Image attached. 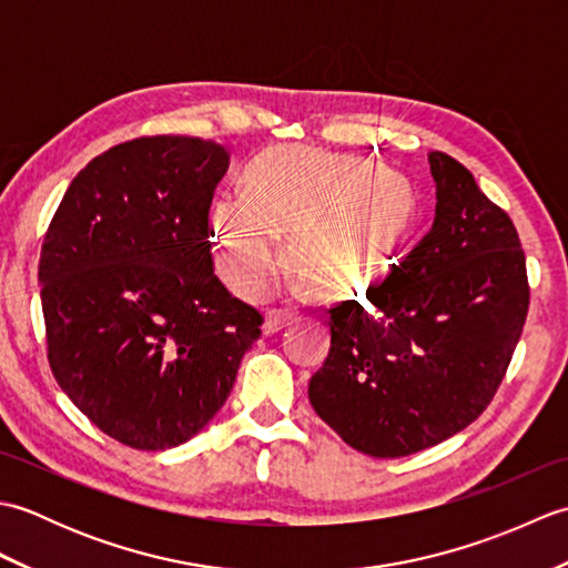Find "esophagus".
<instances>
[{
    "instance_id": "esophagus-1",
    "label": "esophagus",
    "mask_w": 568,
    "mask_h": 568,
    "mask_svg": "<svg viewBox=\"0 0 568 568\" xmlns=\"http://www.w3.org/2000/svg\"><path fill=\"white\" fill-rule=\"evenodd\" d=\"M293 322H295V317L291 315V312H285V310H265L263 334L271 336V334H275V332L291 327Z\"/></svg>"
}]
</instances>
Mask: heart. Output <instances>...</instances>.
<instances>
[{
	"label": "heart",
	"mask_w": 568,
	"mask_h": 568,
	"mask_svg": "<svg viewBox=\"0 0 568 568\" xmlns=\"http://www.w3.org/2000/svg\"><path fill=\"white\" fill-rule=\"evenodd\" d=\"M417 216L409 180L352 153L312 146L263 151L246 195L212 207L216 261L239 293L261 295L283 265L324 303H352L388 277Z\"/></svg>",
	"instance_id": "obj_1"
}]
</instances>
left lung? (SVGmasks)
Wrapping results in <instances>:
<instances>
[{
    "label": "left lung",
    "mask_w": 568,
    "mask_h": 568,
    "mask_svg": "<svg viewBox=\"0 0 568 568\" xmlns=\"http://www.w3.org/2000/svg\"><path fill=\"white\" fill-rule=\"evenodd\" d=\"M434 224L366 293L332 310V346L310 403L339 437L376 458L427 449L490 405L527 320L529 285L515 224L474 175L429 153Z\"/></svg>",
    "instance_id": "8db88e82"
}]
</instances>
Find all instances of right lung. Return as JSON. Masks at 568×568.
I'll return each instance as SVG.
<instances>
[{"label": "right lung", "mask_w": 568, "mask_h": 568, "mask_svg": "<svg viewBox=\"0 0 568 568\" xmlns=\"http://www.w3.org/2000/svg\"><path fill=\"white\" fill-rule=\"evenodd\" d=\"M229 151L143 136L72 178L48 226L41 305L48 361L92 425L165 452L226 403L263 317L214 275L210 204Z\"/></svg>", "instance_id": "add662e5"}]
</instances>
